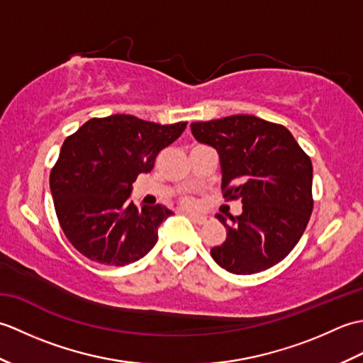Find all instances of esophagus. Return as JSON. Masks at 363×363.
Returning a JSON list of instances; mask_svg holds the SVG:
<instances>
[{"mask_svg": "<svg viewBox=\"0 0 363 363\" xmlns=\"http://www.w3.org/2000/svg\"><path fill=\"white\" fill-rule=\"evenodd\" d=\"M190 220H194L198 225H204V223L209 221V218L206 217V215H198V213H187Z\"/></svg>", "mask_w": 363, "mask_h": 363, "instance_id": "34e87169", "label": "esophagus"}]
</instances>
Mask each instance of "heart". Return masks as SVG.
<instances>
[{
  "instance_id": "heart-1",
  "label": "heart",
  "mask_w": 363,
  "mask_h": 363,
  "mask_svg": "<svg viewBox=\"0 0 363 363\" xmlns=\"http://www.w3.org/2000/svg\"><path fill=\"white\" fill-rule=\"evenodd\" d=\"M182 204L190 207V206H194L195 203H194V199H191V198H184V199H182Z\"/></svg>"
}]
</instances>
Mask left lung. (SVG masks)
I'll return each instance as SVG.
<instances>
[{
	"label": "left lung",
	"instance_id": "1",
	"mask_svg": "<svg viewBox=\"0 0 363 363\" xmlns=\"http://www.w3.org/2000/svg\"><path fill=\"white\" fill-rule=\"evenodd\" d=\"M198 142L217 150L223 196L240 199L243 212L217 213L226 240L211 250L234 274H254L279 264L304 234L313 209L312 162L290 130L254 115L191 123Z\"/></svg>",
	"mask_w": 363,
	"mask_h": 363
}]
</instances>
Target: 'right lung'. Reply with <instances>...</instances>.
Instances as JSON below:
<instances>
[{
    "instance_id": "right-lung-1",
    "label": "right lung",
    "mask_w": 363,
    "mask_h": 363,
    "mask_svg": "<svg viewBox=\"0 0 363 363\" xmlns=\"http://www.w3.org/2000/svg\"><path fill=\"white\" fill-rule=\"evenodd\" d=\"M186 126L117 113L91 118L65 138L50 189L60 228L82 256L123 267L151 251L157 228L173 212L160 204L138 209L129 199L133 182L151 172Z\"/></svg>"
}]
</instances>
